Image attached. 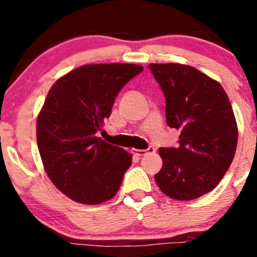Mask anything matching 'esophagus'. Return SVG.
<instances>
[{
	"label": "esophagus",
	"instance_id": "1",
	"mask_svg": "<svg viewBox=\"0 0 257 257\" xmlns=\"http://www.w3.org/2000/svg\"><path fill=\"white\" fill-rule=\"evenodd\" d=\"M154 151L156 149L154 148H148V149H131V153L135 154V156H139V157H143L145 156V154H149V153H154Z\"/></svg>",
	"mask_w": 257,
	"mask_h": 257
}]
</instances>
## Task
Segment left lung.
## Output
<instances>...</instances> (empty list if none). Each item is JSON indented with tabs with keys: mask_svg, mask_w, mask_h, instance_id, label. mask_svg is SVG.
Instances as JSON below:
<instances>
[{
	"mask_svg": "<svg viewBox=\"0 0 257 257\" xmlns=\"http://www.w3.org/2000/svg\"><path fill=\"white\" fill-rule=\"evenodd\" d=\"M166 97V121L180 131L178 148H160L154 180L178 201L199 198L216 187L234 158L238 127L225 90L190 65L149 64Z\"/></svg>",
	"mask_w": 257,
	"mask_h": 257,
	"instance_id": "1",
	"label": "left lung"
}]
</instances>
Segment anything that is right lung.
Segmentation results:
<instances>
[{"label": "right lung", "instance_id": "1", "mask_svg": "<svg viewBox=\"0 0 257 257\" xmlns=\"http://www.w3.org/2000/svg\"><path fill=\"white\" fill-rule=\"evenodd\" d=\"M142 65L86 64L51 86L37 117V145L52 184L72 201L100 205L115 196L133 156L96 133L122 87Z\"/></svg>", "mask_w": 257, "mask_h": 257}]
</instances>
